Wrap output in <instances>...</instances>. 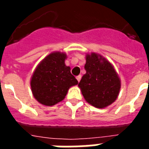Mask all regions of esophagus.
I'll use <instances>...</instances> for the list:
<instances>
[{
  "label": "esophagus",
  "mask_w": 149,
  "mask_h": 149,
  "mask_svg": "<svg viewBox=\"0 0 149 149\" xmlns=\"http://www.w3.org/2000/svg\"><path fill=\"white\" fill-rule=\"evenodd\" d=\"M81 75H79V76H77V80L78 82H80V81H81Z\"/></svg>",
  "instance_id": "34e87169"
}]
</instances>
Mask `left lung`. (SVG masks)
I'll return each instance as SVG.
<instances>
[{
	"label": "left lung",
	"instance_id": "left-lung-1",
	"mask_svg": "<svg viewBox=\"0 0 149 149\" xmlns=\"http://www.w3.org/2000/svg\"><path fill=\"white\" fill-rule=\"evenodd\" d=\"M86 73L78 86L87 102L99 109L110 105L118 96L120 81L115 69L106 59L93 53L86 56Z\"/></svg>",
	"mask_w": 149,
	"mask_h": 149
}]
</instances>
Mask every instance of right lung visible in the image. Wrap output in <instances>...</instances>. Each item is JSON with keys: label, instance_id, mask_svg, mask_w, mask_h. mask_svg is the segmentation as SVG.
<instances>
[{"label": "right lung", "instance_id": "obj_1", "mask_svg": "<svg viewBox=\"0 0 149 149\" xmlns=\"http://www.w3.org/2000/svg\"><path fill=\"white\" fill-rule=\"evenodd\" d=\"M66 55L52 52L40 62L31 80L34 97L40 103L51 106L57 104L67 94L68 88L78 84L65 64Z\"/></svg>", "mask_w": 149, "mask_h": 149}]
</instances>
